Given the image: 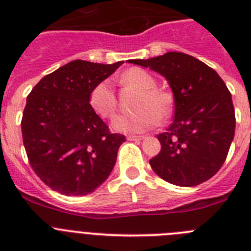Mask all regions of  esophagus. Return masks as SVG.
Instances as JSON below:
<instances>
[{
  "instance_id": "esophagus-1",
  "label": "esophagus",
  "mask_w": 251,
  "mask_h": 251,
  "mask_svg": "<svg viewBox=\"0 0 251 251\" xmlns=\"http://www.w3.org/2000/svg\"><path fill=\"white\" fill-rule=\"evenodd\" d=\"M145 136H134V135H128L127 140L128 141H140V140H144Z\"/></svg>"
}]
</instances>
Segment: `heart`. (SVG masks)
<instances>
[{
  "label": "heart",
  "instance_id": "1",
  "mask_svg": "<svg viewBox=\"0 0 251 251\" xmlns=\"http://www.w3.org/2000/svg\"><path fill=\"white\" fill-rule=\"evenodd\" d=\"M120 81L141 90L134 114H120L112 120V128L119 132L135 134L157 125L160 119L170 116L174 109L173 95L166 90L156 89V81L148 71L130 69L121 75ZM89 103L99 116L110 117L116 109V98L111 83L107 80L96 83L89 95Z\"/></svg>",
  "mask_w": 251,
  "mask_h": 251
}]
</instances>
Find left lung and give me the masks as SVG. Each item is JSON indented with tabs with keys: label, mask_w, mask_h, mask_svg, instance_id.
I'll return each mask as SVG.
<instances>
[{
	"label": "left lung",
	"mask_w": 251,
	"mask_h": 251,
	"mask_svg": "<svg viewBox=\"0 0 251 251\" xmlns=\"http://www.w3.org/2000/svg\"><path fill=\"white\" fill-rule=\"evenodd\" d=\"M128 62L164 76L174 94L175 117L168 131L157 135L161 150L150 160L155 174L186 187L213 177L235 134L231 94L218 72L182 52Z\"/></svg>",
	"instance_id": "8db88e82"
}]
</instances>
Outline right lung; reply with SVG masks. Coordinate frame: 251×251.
<instances>
[{
  "instance_id": "add662e5",
  "label": "right lung",
  "mask_w": 251,
  "mask_h": 251,
  "mask_svg": "<svg viewBox=\"0 0 251 251\" xmlns=\"http://www.w3.org/2000/svg\"><path fill=\"white\" fill-rule=\"evenodd\" d=\"M112 65L74 60L40 80L27 96L22 137L36 175L64 195H87L109 177L125 136L111 134L89 103Z\"/></svg>"
}]
</instances>
